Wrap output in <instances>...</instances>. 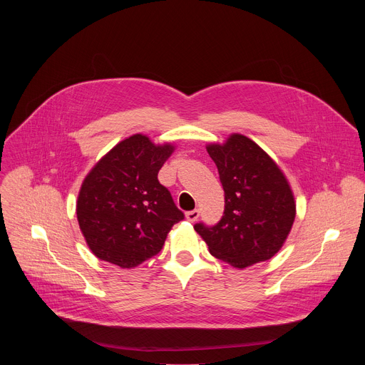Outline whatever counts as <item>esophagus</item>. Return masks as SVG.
<instances>
[{
	"mask_svg": "<svg viewBox=\"0 0 365 365\" xmlns=\"http://www.w3.org/2000/svg\"><path fill=\"white\" fill-rule=\"evenodd\" d=\"M199 215H200L199 210H193V211L186 212V220H187L189 222H195V221L199 218Z\"/></svg>",
	"mask_w": 365,
	"mask_h": 365,
	"instance_id": "esophagus-1",
	"label": "esophagus"
}]
</instances>
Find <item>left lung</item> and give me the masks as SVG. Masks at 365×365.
Returning <instances> with one entry per match:
<instances>
[{
	"instance_id": "1",
	"label": "left lung",
	"mask_w": 365,
	"mask_h": 365,
	"mask_svg": "<svg viewBox=\"0 0 365 365\" xmlns=\"http://www.w3.org/2000/svg\"><path fill=\"white\" fill-rule=\"evenodd\" d=\"M225 193V210L214 227L195 231L210 252L235 269L270 259L287 240L296 217L292 187L270 155L242 134L206 145Z\"/></svg>"
}]
</instances>
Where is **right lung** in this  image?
Segmentation results:
<instances>
[{"label":"right lung","mask_w":365,"mask_h":365,"mask_svg":"<svg viewBox=\"0 0 365 365\" xmlns=\"http://www.w3.org/2000/svg\"><path fill=\"white\" fill-rule=\"evenodd\" d=\"M175 151L134 134L91 169L82 182L76 217L89 250L103 262L133 269L158 254L172 227L185 218L158 173Z\"/></svg>","instance_id":"add662e5"}]
</instances>
